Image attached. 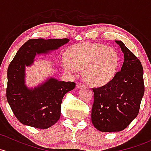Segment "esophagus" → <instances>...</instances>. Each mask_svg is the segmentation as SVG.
<instances>
[{
    "label": "esophagus",
    "mask_w": 151,
    "mask_h": 151,
    "mask_svg": "<svg viewBox=\"0 0 151 151\" xmlns=\"http://www.w3.org/2000/svg\"><path fill=\"white\" fill-rule=\"evenodd\" d=\"M85 85H84V84H82V83H81V82H77V88H83V87H85Z\"/></svg>",
    "instance_id": "esophagus-1"
}]
</instances>
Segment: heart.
<instances>
[{"instance_id": "obj_1", "label": "heart", "mask_w": 151, "mask_h": 151, "mask_svg": "<svg viewBox=\"0 0 151 151\" xmlns=\"http://www.w3.org/2000/svg\"><path fill=\"white\" fill-rule=\"evenodd\" d=\"M119 56L115 49L101 43L77 44L62 56V66L70 74L83 69L85 80L93 86L109 83L116 74Z\"/></svg>"}]
</instances>
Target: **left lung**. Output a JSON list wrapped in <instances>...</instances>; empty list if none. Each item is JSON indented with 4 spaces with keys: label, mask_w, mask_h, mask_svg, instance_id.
<instances>
[{
    "label": "left lung",
    "mask_w": 151,
    "mask_h": 151,
    "mask_svg": "<svg viewBox=\"0 0 151 151\" xmlns=\"http://www.w3.org/2000/svg\"><path fill=\"white\" fill-rule=\"evenodd\" d=\"M124 53L121 71L109 83L93 88L94 102L91 120L95 127L104 132L124 129L139 113L145 92L143 69L136 55L120 40H116Z\"/></svg>",
    "instance_id": "1"
}]
</instances>
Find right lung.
Wrapping results in <instances>:
<instances>
[{"instance_id":"right-lung-1","label":"right lung","mask_w":151,"mask_h":151,"mask_svg":"<svg viewBox=\"0 0 151 151\" xmlns=\"http://www.w3.org/2000/svg\"><path fill=\"white\" fill-rule=\"evenodd\" d=\"M69 41L67 38L29 40L9 64L6 98L13 113L23 124L47 129L60 119L63 97L75 88V83L51 77L36 88H28L25 85V66L32 64L36 54L56 50Z\"/></svg>"}]
</instances>
